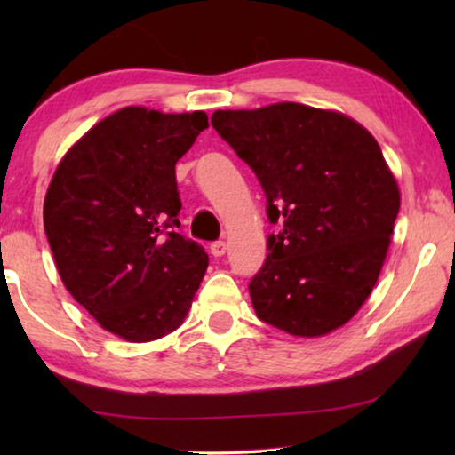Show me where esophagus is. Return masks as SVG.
Instances as JSON below:
<instances>
[{
	"mask_svg": "<svg viewBox=\"0 0 455 455\" xmlns=\"http://www.w3.org/2000/svg\"><path fill=\"white\" fill-rule=\"evenodd\" d=\"M211 254H213V257H223V254H226V242L223 240H217V242H211Z\"/></svg>",
	"mask_w": 455,
	"mask_h": 455,
	"instance_id": "34e87169",
	"label": "esophagus"
}]
</instances>
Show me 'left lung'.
Segmentation results:
<instances>
[{"instance_id": "left-lung-1", "label": "left lung", "mask_w": 455, "mask_h": 455, "mask_svg": "<svg viewBox=\"0 0 455 455\" xmlns=\"http://www.w3.org/2000/svg\"><path fill=\"white\" fill-rule=\"evenodd\" d=\"M211 126L254 172L279 226L248 283L259 319L300 338L346 325L375 288L400 211L379 142L302 103L215 111Z\"/></svg>"}]
</instances>
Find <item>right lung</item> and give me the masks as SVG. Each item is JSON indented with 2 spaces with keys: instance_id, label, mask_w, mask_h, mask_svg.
<instances>
[{
  "instance_id": "right-lung-1",
  "label": "right lung",
  "mask_w": 455,
  "mask_h": 455,
  "mask_svg": "<svg viewBox=\"0 0 455 455\" xmlns=\"http://www.w3.org/2000/svg\"><path fill=\"white\" fill-rule=\"evenodd\" d=\"M204 111L124 108L60 161L43 223L66 290L108 331L151 341L182 325L209 257L178 234L176 164Z\"/></svg>"
}]
</instances>
